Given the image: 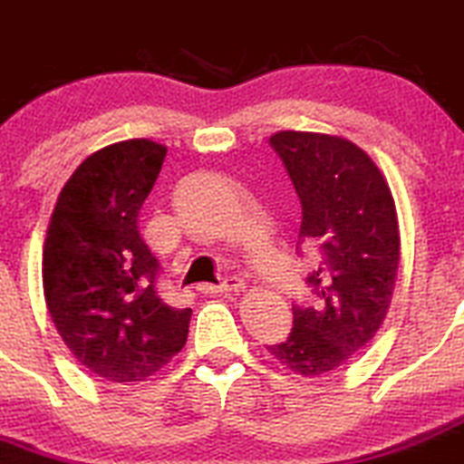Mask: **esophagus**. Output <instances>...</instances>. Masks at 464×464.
<instances>
[{
    "label": "esophagus",
    "instance_id": "esophagus-1",
    "mask_svg": "<svg viewBox=\"0 0 464 464\" xmlns=\"http://www.w3.org/2000/svg\"><path fill=\"white\" fill-rule=\"evenodd\" d=\"M197 290L204 295H219V292H240L245 290V281L240 276H227L222 283H199Z\"/></svg>",
    "mask_w": 464,
    "mask_h": 464
}]
</instances>
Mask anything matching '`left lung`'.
I'll list each match as a JSON object with an SVG mask.
<instances>
[{
  "label": "left lung",
  "instance_id": "obj_1",
  "mask_svg": "<svg viewBox=\"0 0 464 464\" xmlns=\"http://www.w3.org/2000/svg\"><path fill=\"white\" fill-rule=\"evenodd\" d=\"M301 201L299 242L319 251L305 278L313 305L292 304V331L267 352L301 376L340 370L376 335L399 269L392 192L374 160L352 140L308 131L269 138Z\"/></svg>",
  "mask_w": 464,
  "mask_h": 464
}]
</instances>
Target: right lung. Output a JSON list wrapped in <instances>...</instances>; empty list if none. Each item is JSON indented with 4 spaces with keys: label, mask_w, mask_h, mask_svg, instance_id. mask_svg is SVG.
<instances>
[{
    "label": "right lung",
    "mask_w": 464,
    "mask_h": 464,
    "mask_svg": "<svg viewBox=\"0 0 464 464\" xmlns=\"http://www.w3.org/2000/svg\"><path fill=\"white\" fill-rule=\"evenodd\" d=\"M165 154L145 138L94 151L63 186L47 228L52 322L76 361L108 383L145 381L188 340L192 310L160 299V265L138 231Z\"/></svg>",
    "instance_id": "obj_1"
}]
</instances>
